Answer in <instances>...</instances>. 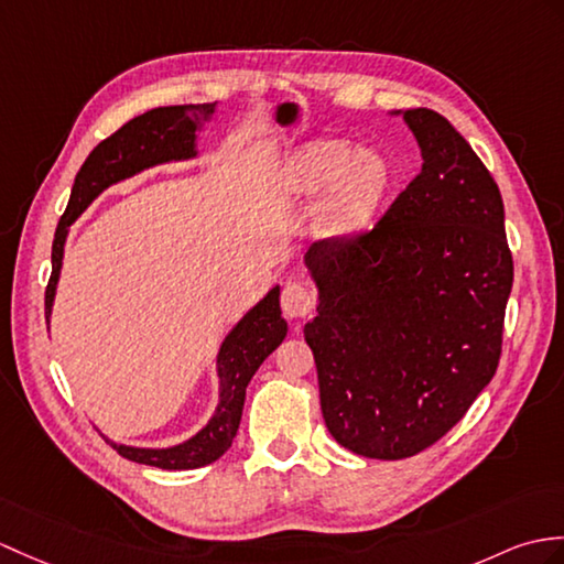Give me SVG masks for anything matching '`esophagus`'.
<instances>
[{
  "mask_svg": "<svg viewBox=\"0 0 564 564\" xmlns=\"http://www.w3.org/2000/svg\"><path fill=\"white\" fill-rule=\"evenodd\" d=\"M281 310L288 314V317H307V314L314 310V295L310 288L303 283H285L281 291Z\"/></svg>",
  "mask_w": 564,
  "mask_h": 564,
  "instance_id": "esophagus-1",
  "label": "esophagus"
}]
</instances>
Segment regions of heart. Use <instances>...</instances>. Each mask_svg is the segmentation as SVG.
I'll use <instances>...</instances> for the list:
<instances>
[{
    "instance_id": "heart-1",
    "label": "heart",
    "mask_w": 564,
    "mask_h": 564,
    "mask_svg": "<svg viewBox=\"0 0 564 564\" xmlns=\"http://www.w3.org/2000/svg\"><path fill=\"white\" fill-rule=\"evenodd\" d=\"M389 185V165L372 151H352L346 141L319 139L300 149L285 170L293 199L310 202L329 192L326 226L350 230L372 216Z\"/></svg>"
}]
</instances>
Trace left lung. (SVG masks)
Here are the masks:
<instances>
[{
	"mask_svg": "<svg viewBox=\"0 0 564 564\" xmlns=\"http://www.w3.org/2000/svg\"><path fill=\"white\" fill-rule=\"evenodd\" d=\"M405 124L423 167L370 230L305 257L319 314L305 324L324 423L341 447L405 459L462 421L502 352L514 261L500 189L435 110Z\"/></svg>",
	"mask_w": 564,
	"mask_h": 564,
	"instance_id": "8db88e82",
	"label": "left lung"
}]
</instances>
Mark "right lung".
Returning <instances> with one entry per match:
<instances>
[{
  "label": "right lung",
  "mask_w": 564,
  "mask_h": 564,
  "mask_svg": "<svg viewBox=\"0 0 564 564\" xmlns=\"http://www.w3.org/2000/svg\"><path fill=\"white\" fill-rule=\"evenodd\" d=\"M216 105H170L143 112L115 134L102 139L88 153L82 170L76 173L67 212L62 214L55 240H52V273L45 288V317H50L52 297L62 269V252L67 228L82 216L84 208L105 189L124 177H132L143 167L192 159L196 127L206 117L214 115ZM288 326L281 317L279 288L261 300V303L242 317V322L228 334L218 352V377H220V401L208 425L187 440L185 444L170 449H137L124 444H112V449L129 462L147 464L165 470H187L216 462L228 452L235 432H238L245 389L252 375L269 352L285 338Z\"/></svg>",
  "instance_id": "obj_1"
}]
</instances>
